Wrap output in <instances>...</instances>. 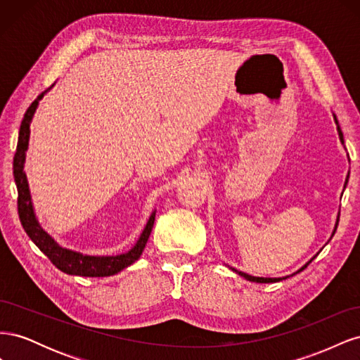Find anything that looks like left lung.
<instances>
[{
  "label": "left lung",
  "mask_w": 360,
  "mask_h": 360,
  "mask_svg": "<svg viewBox=\"0 0 360 360\" xmlns=\"http://www.w3.org/2000/svg\"><path fill=\"white\" fill-rule=\"evenodd\" d=\"M333 118H335V123H336V129H338V135H340V139H341V143L344 144V136H342V132H341V127H340V123H338V120H336V115H333ZM347 183H348V177L345 179V186H347ZM338 222H340V216H338V219H336V224H335V230H333V233H332V237H333V234H335V231H336V228H338ZM330 237V238H332ZM319 255V254H317ZM315 255V257H317ZM315 257H312L307 264H304L303 267H300L296 274H299V271H302L303 269H307L308 267V264L311 263V261L315 258ZM233 271H236V274H238L240 276H243L245 279H248V281H252V282H259V284H269V282H278V281H282V279H285V278H288V276H285V278H257V276H250V275H248V274H243V271H238V270H236V269H231ZM296 274H292V275H296Z\"/></svg>",
  "instance_id": "left-lung-1"
}]
</instances>
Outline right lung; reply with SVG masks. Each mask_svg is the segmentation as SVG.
<instances>
[{"label": "right lung", "mask_w": 360, "mask_h": 360, "mask_svg": "<svg viewBox=\"0 0 360 360\" xmlns=\"http://www.w3.org/2000/svg\"><path fill=\"white\" fill-rule=\"evenodd\" d=\"M48 90L39 94L37 99L30 105L19 129L18 147L13 158V176H15V183L18 188V213H19L20 224H22L24 230L31 240L34 242L41 252L51 259V263L61 271H64V274L76 275V276H91V278L115 275L118 271L129 267L130 264H134L135 261L141 257V254H143L151 233V228H153V224H155L156 210L148 217L144 231L141 233L135 246L130 250H127V252L120 254V255L96 257V255H85L81 252H76V250H70L60 246L45 230H43L36 217L34 207H32V202H31V195H30L24 165H25V156L28 150L31 120L34 117L39 102L43 99V96L48 93Z\"/></svg>", "instance_id": "add662e5"}]
</instances>
